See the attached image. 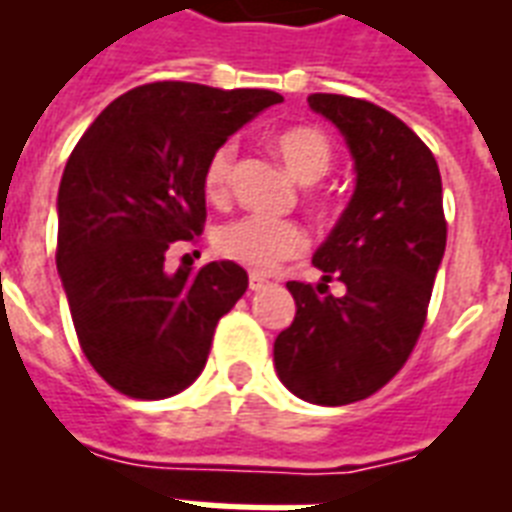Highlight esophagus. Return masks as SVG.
<instances>
[{
  "label": "esophagus",
  "mask_w": 512,
  "mask_h": 512,
  "mask_svg": "<svg viewBox=\"0 0 512 512\" xmlns=\"http://www.w3.org/2000/svg\"><path fill=\"white\" fill-rule=\"evenodd\" d=\"M248 285H251V291H261V288H267L269 280H267V277H261V275H256V272H253L251 280H248Z\"/></svg>",
  "instance_id": "1"
}]
</instances>
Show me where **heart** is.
<instances>
[{
    "label": "heart",
    "mask_w": 512,
    "mask_h": 512,
    "mask_svg": "<svg viewBox=\"0 0 512 512\" xmlns=\"http://www.w3.org/2000/svg\"><path fill=\"white\" fill-rule=\"evenodd\" d=\"M277 157L304 184H312L328 173L334 162V149L318 128H288L272 141ZM235 165V149L219 146L205 162L202 186L208 200L224 202L229 194V178ZM307 237L299 224L269 216H243L224 224L216 235V251L229 261H237L253 272H272L283 259H291L304 248Z\"/></svg>",
    "instance_id": "1"
}]
</instances>
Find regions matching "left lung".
Returning a JSON list of instances; mask_svg holds the SVG:
<instances>
[{
  "label": "left lung",
  "instance_id": "obj_1",
  "mask_svg": "<svg viewBox=\"0 0 512 512\" xmlns=\"http://www.w3.org/2000/svg\"><path fill=\"white\" fill-rule=\"evenodd\" d=\"M312 112L339 128L355 160V192L312 264L325 283H288L296 318L275 339L280 382L301 400L347 406L374 395L408 360L446 251L441 170L425 141L382 106L315 93Z\"/></svg>",
  "mask_w": 512,
  "mask_h": 512
}]
</instances>
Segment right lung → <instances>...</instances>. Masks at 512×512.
<instances>
[{
	"label": "right lung",
	"instance_id": "add662e5",
	"mask_svg": "<svg viewBox=\"0 0 512 512\" xmlns=\"http://www.w3.org/2000/svg\"><path fill=\"white\" fill-rule=\"evenodd\" d=\"M283 95L152 82L120 95L74 146L58 189V275L79 347L122 395L170 398L202 374L213 331L248 288L235 261L165 269L205 224V162Z\"/></svg>",
	"mask_w": 512,
	"mask_h": 512
}]
</instances>
